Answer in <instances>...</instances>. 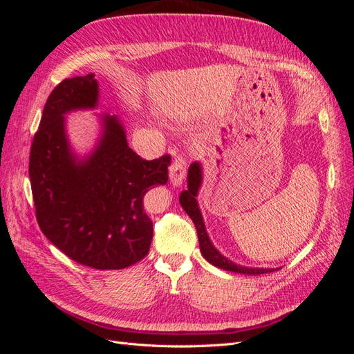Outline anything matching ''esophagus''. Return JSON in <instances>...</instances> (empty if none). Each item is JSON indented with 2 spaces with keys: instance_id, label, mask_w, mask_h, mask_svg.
<instances>
[{
  "instance_id": "esophagus-1",
  "label": "esophagus",
  "mask_w": 354,
  "mask_h": 354,
  "mask_svg": "<svg viewBox=\"0 0 354 354\" xmlns=\"http://www.w3.org/2000/svg\"><path fill=\"white\" fill-rule=\"evenodd\" d=\"M186 165H187V160L183 155L174 156L173 162L169 165V180L174 186L181 185V181H183L186 174Z\"/></svg>"
}]
</instances>
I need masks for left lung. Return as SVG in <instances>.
I'll return each mask as SVG.
<instances>
[{
    "label": "left lung",
    "mask_w": 354,
    "mask_h": 354,
    "mask_svg": "<svg viewBox=\"0 0 354 354\" xmlns=\"http://www.w3.org/2000/svg\"><path fill=\"white\" fill-rule=\"evenodd\" d=\"M202 181V173H201V165L198 162L192 164L189 168V176H187V190L181 192L180 195V203L183 209L189 214L190 218L194 220L195 227L198 232V239H199V246H201V252L203 255V259L214 264L218 269L227 270V272H234V273H243V274H264V273H270L273 272L272 269H248V267H242L232 263L227 260L226 257H223L216 248H214L212 243L208 239V234L205 232V226H203L201 211L198 208V202H196V195Z\"/></svg>",
    "instance_id": "left-lung-1"
}]
</instances>
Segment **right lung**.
Masks as SVG:
<instances>
[{"label": "right lung", "instance_id": "add662e5", "mask_svg": "<svg viewBox=\"0 0 354 354\" xmlns=\"http://www.w3.org/2000/svg\"><path fill=\"white\" fill-rule=\"evenodd\" d=\"M94 75L63 80L46 102L29 155L35 216L47 239L82 266L116 270L143 260L153 223L143 209L146 192L168 181L169 155L146 160L127 145L116 116H104L97 149L77 162L63 115L97 104Z\"/></svg>", "mask_w": 354, "mask_h": 354}]
</instances>
